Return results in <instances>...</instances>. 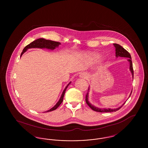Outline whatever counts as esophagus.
Instances as JSON below:
<instances>
[{"mask_svg": "<svg viewBox=\"0 0 148 148\" xmlns=\"http://www.w3.org/2000/svg\"><path fill=\"white\" fill-rule=\"evenodd\" d=\"M79 77L82 78H86L87 77V74L85 73H82L79 75Z\"/></svg>", "mask_w": 148, "mask_h": 148, "instance_id": "1", "label": "esophagus"}]
</instances>
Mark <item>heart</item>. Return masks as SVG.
Masks as SVG:
<instances>
[{"label": "heart", "instance_id": "1", "mask_svg": "<svg viewBox=\"0 0 148 148\" xmlns=\"http://www.w3.org/2000/svg\"><path fill=\"white\" fill-rule=\"evenodd\" d=\"M90 56H93V54H90Z\"/></svg>", "mask_w": 148, "mask_h": 148}]
</instances>
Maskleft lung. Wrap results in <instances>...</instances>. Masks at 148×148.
I'll return each instance as SVG.
<instances>
[{
    "instance_id": "obj_1",
    "label": "left lung",
    "mask_w": 148,
    "mask_h": 148,
    "mask_svg": "<svg viewBox=\"0 0 148 148\" xmlns=\"http://www.w3.org/2000/svg\"><path fill=\"white\" fill-rule=\"evenodd\" d=\"M114 46L115 47V56L116 58H118V57H123V58H128L127 60L128 62H129L130 64V67H129V69H130V71H131L132 74V76H133V78L134 77V71H133V64H132V57L131 56L130 54V53L125 49L124 48H123L121 45H120L119 44H113ZM88 92L89 91V88L88 89ZM88 92L86 93V97H85V101L86 103V104L88 105V106L92 109V110H93L94 111H95V112H100V113H104V112H116L117 110H118L119 109H120L122 106H124V104L125 103H124L122 106H120L118 108H116V109H101V108H97L95 106H92V104L90 103V102L88 100ZM132 90L131 92V93L129 95V97L132 94Z\"/></svg>"
}]
</instances>
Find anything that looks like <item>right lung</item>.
I'll use <instances>...</instances> for the list:
<instances>
[{"label":"right lung","instance_id":"right-lung-1","mask_svg":"<svg viewBox=\"0 0 148 148\" xmlns=\"http://www.w3.org/2000/svg\"><path fill=\"white\" fill-rule=\"evenodd\" d=\"M60 44V42H54V41H52V40H46L44 38H39V39H38L34 41H33V42L30 43L28 45H27L23 50V51L21 53V57L23 54V53H25L28 49L38 48H47V49H48L54 50L57 47H58V46ZM71 83V82H70L67 85V86L65 87V88L64 89L63 92L59 100V101L57 102V103L54 106H53L52 108H51L49 110H48L45 112H51L53 110H56L59 107V106L62 104V103L63 102V100L65 92L66 91V89H67L68 86Z\"/></svg>","mask_w":148,"mask_h":148}]
</instances>
